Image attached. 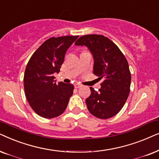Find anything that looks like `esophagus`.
<instances>
[{
    "label": "esophagus",
    "mask_w": 159,
    "mask_h": 159,
    "mask_svg": "<svg viewBox=\"0 0 159 159\" xmlns=\"http://www.w3.org/2000/svg\"><path fill=\"white\" fill-rule=\"evenodd\" d=\"M74 87L76 89H78V88L81 87V85H80V84H74Z\"/></svg>",
    "instance_id": "esophagus-1"
}]
</instances>
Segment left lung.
<instances>
[{
    "label": "left lung",
    "instance_id": "8db88e82",
    "mask_svg": "<svg viewBox=\"0 0 159 159\" xmlns=\"http://www.w3.org/2000/svg\"><path fill=\"white\" fill-rule=\"evenodd\" d=\"M76 46H86L94 60V74L104 78L98 91L90 87L86 98L89 111L95 117L107 119L119 112L130 92L131 73L127 60L117 46L102 35H86L75 41Z\"/></svg>",
    "mask_w": 159,
    "mask_h": 159
}]
</instances>
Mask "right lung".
I'll list each match as a JSON object with an SVG mask.
<instances>
[{
	"instance_id": "right-lung-1",
	"label": "right lung",
	"mask_w": 159,
	"mask_h": 159,
	"mask_svg": "<svg viewBox=\"0 0 159 159\" xmlns=\"http://www.w3.org/2000/svg\"><path fill=\"white\" fill-rule=\"evenodd\" d=\"M78 38L52 37L33 53L24 75L25 96L32 109L45 118L57 117L64 113L74 86L56 83L54 73H60L67 50Z\"/></svg>"
}]
</instances>
